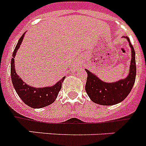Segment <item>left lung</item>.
Masks as SVG:
<instances>
[{"label":"left lung","mask_w":146,"mask_h":146,"mask_svg":"<svg viewBox=\"0 0 146 146\" xmlns=\"http://www.w3.org/2000/svg\"><path fill=\"white\" fill-rule=\"evenodd\" d=\"M123 37L128 41L131 49V65L126 78L114 82H106L102 81L94 73L85 69L88 73L85 91L90 99L95 104L103 106H112L119 104L127 97L134 85L137 74L136 53L128 36Z\"/></svg>","instance_id":"left-lung-1"}]
</instances>
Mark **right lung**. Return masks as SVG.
Masks as SVG:
<instances>
[{"mask_svg":"<svg viewBox=\"0 0 146 146\" xmlns=\"http://www.w3.org/2000/svg\"><path fill=\"white\" fill-rule=\"evenodd\" d=\"M25 33L26 32H25L23 35L20 37L13 53V58L11 60V67H10L12 82L17 94L25 104L31 108L40 109L54 103L58 97L59 91L61 90V85L64 80L65 76L63 77L62 79H60L52 86H47L43 88L32 87L21 79V77L15 72L14 58L22 44Z\"/></svg>","mask_w":146,"mask_h":146,"instance_id":"obj_1","label":"right lung"}]
</instances>
